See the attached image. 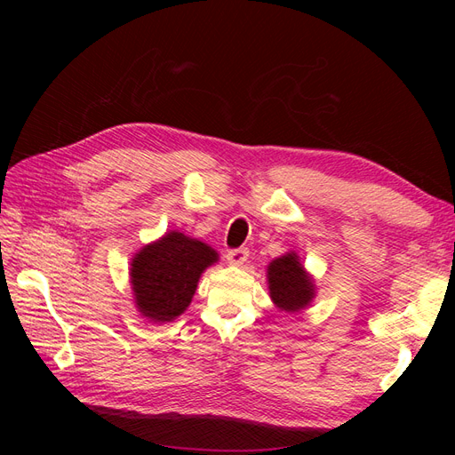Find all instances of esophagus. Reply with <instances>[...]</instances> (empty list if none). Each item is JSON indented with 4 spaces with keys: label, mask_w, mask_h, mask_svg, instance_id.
Wrapping results in <instances>:
<instances>
[{
    "label": "esophagus",
    "mask_w": 455,
    "mask_h": 455,
    "mask_svg": "<svg viewBox=\"0 0 455 455\" xmlns=\"http://www.w3.org/2000/svg\"><path fill=\"white\" fill-rule=\"evenodd\" d=\"M226 258H228V261H229L231 266H243L244 261H246V258H249V251H246V249L229 251Z\"/></svg>",
    "instance_id": "34e87169"
}]
</instances>
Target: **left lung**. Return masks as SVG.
Instances as JSON below:
<instances>
[{
	"label": "left lung",
	"mask_w": 455,
	"mask_h": 455,
	"mask_svg": "<svg viewBox=\"0 0 455 455\" xmlns=\"http://www.w3.org/2000/svg\"><path fill=\"white\" fill-rule=\"evenodd\" d=\"M267 288L273 306L284 313H299L307 309L316 296L313 275L304 267L296 251L269 261Z\"/></svg>",
	"instance_id": "left-lung-1"
}]
</instances>
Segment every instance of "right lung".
Wrapping results in <instances>:
<instances>
[{"instance_id":"add662e5","label":"right lung","mask_w":455,"mask_h":455,"mask_svg":"<svg viewBox=\"0 0 455 455\" xmlns=\"http://www.w3.org/2000/svg\"><path fill=\"white\" fill-rule=\"evenodd\" d=\"M220 259L206 243L167 231L144 244L131 259L134 306L149 323H171L191 304L201 275Z\"/></svg>"}]
</instances>
